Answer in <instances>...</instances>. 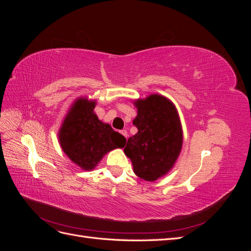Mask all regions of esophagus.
I'll return each instance as SVG.
<instances>
[{"mask_svg": "<svg viewBox=\"0 0 251 251\" xmlns=\"http://www.w3.org/2000/svg\"><path fill=\"white\" fill-rule=\"evenodd\" d=\"M120 133H121V134H123V135L125 136V137H126V138L127 137V131H126V130H123V131H121Z\"/></svg>", "mask_w": 251, "mask_h": 251, "instance_id": "esophagus-1", "label": "esophagus"}]
</instances>
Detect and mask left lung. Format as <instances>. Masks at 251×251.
I'll return each instance as SVG.
<instances>
[{
	"label": "left lung",
	"instance_id": "8db88e82",
	"mask_svg": "<svg viewBox=\"0 0 251 251\" xmlns=\"http://www.w3.org/2000/svg\"><path fill=\"white\" fill-rule=\"evenodd\" d=\"M134 104L137 116L133 125L138 132L127 139L125 154L139 178L155 181L173 169L180 155L183 142L180 118L174 103L162 95L151 94Z\"/></svg>",
	"mask_w": 251,
	"mask_h": 251
}]
</instances>
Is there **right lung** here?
Here are the masks:
<instances>
[{"instance_id": "1", "label": "right lung", "mask_w": 251, "mask_h": 251, "mask_svg": "<svg viewBox=\"0 0 251 251\" xmlns=\"http://www.w3.org/2000/svg\"><path fill=\"white\" fill-rule=\"evenodd\" d=\"M95 105V100L83 97L75 100L58 132L64 153L85 171L93 170L105 154L124 148L126 141L109 124L98 119Z\"/></svg>"}]
</instances>
